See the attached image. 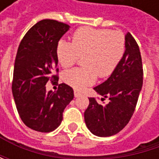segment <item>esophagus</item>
Here are the masks:
<instances>
[{
	"label": "esophagus",
	"instance_id": "esophagus-1",
	"mask_svg": "<svg viewBox=\"0 0 159 159\" xmlns=\"http://www.w3.org/2000/svg\"><path fill=\"white\" fill-rule=\"evenodd\" d=\"M74 94H75V98H78V97H80V96L82 95V93H81L80 91H78V90H75Z\"/></svg>",
	"mask_w": 159,
	"mask_h": 159
}]
</instances>
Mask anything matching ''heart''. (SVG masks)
Instances as JSON below:
<instances>
[{"label": "heart", "instance_id": "obj_1", "mask_svg": "<svg viewBox=\"0 0 159 159\" xmlns=\"http://www.w3.org/2000/svg\"><path fill=\"white\" fill-rule=\"evenodd\" d=\"M126 50L124 35L117 30L83 26L73 34L72 42L61 39L56 48L61 67L74 65L84 57V68H74L63 74V81L82 90L96 82L98 75L107 78L116 71Z\"/></svg>", "mask_w": 159, "mask_h": 159}]
</instances>
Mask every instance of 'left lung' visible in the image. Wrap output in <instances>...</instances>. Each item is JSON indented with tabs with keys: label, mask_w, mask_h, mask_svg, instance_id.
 I'll list each match as a JSON object with an SVG mask.
<instances>
[{
	"label": "left lung",
	"mask_w": 159,
	"mask_h": 159,
	"mask_svg": "<svg viewBox=\"0 0 159 159\" xmlns=\"http://www.w3.org/2000/svg\"><path fill=\"white\" fill-rule=\"evenodd\" d=\"M126 50L116 71L101 84L94 87L110 102L99 103L89 98L84 111V121L89 131L98 136L107 137L120 132L131 120L143 85V65L139 46L128 32L125 36Z\"/></svg>",
	"instance_id": "left-lung-1"
}]
</instances>
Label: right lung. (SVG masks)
<instances>
[{
	"mask_svg": "<svg viewBox=\"0 0 159 159\" xmlns=\"http://www.w3.org/2000/svg\"><path fill=\"white\" fill-rule=\"evenodd\" d=\"M69 27L56 20H41L26 32L17 49L13 96L21 120L37 132L49 133L59 127L64 109L74 98L73 88L64 83L56 92H47L45 86L59 79L56 48Z\"/></svg>",
	"mask_w": 159,
	"mask_h": 159,
	"instance_id": "right-lung-1",
	"label": "right lung"
}]
</instances>
